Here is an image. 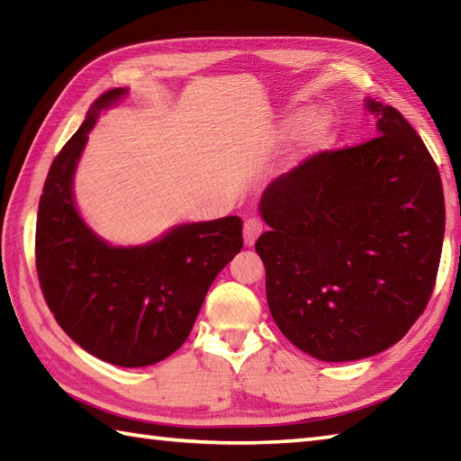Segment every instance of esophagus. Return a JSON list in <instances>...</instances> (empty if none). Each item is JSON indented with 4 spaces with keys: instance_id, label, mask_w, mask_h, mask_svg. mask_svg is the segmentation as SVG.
Listing matches in <instances>:
<instances>
[{
    "instance_id": "esophagus-1",
    "label": "esophagus",
    "mask_w": 461,
    "mask_h": 461,
    "mask_svg": "<svg viewBox=\"0 0 461 461\" xmlns=\"http://www.w3.org/2000/svg\"><path fill=\"white\" fill-rule=\"evenodd\" d=\"M261 231H264V223H261V220L248 218L246 223H243V241H246V246H254Z\"/></svg>"
}]
</instances>
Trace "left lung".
<instances>
[{
	"label": "left lung",
	"mask_w": 461,
	"mask_h": 461,
	"mask_svg": "<svg viewBox=\"0 0 461 461\" xmlns=\"http://www.w3.org/2000/svg\"><path fill=\"white\" fill-rule=\"evenodd\" d=\"M377 135L323 149L261 195L256 251L284 336L323 362L380 354L434 292L446 230L434 158L405 117L367 99Z\"/></svg>",
	"instance_id": "1"
}]
</instances>
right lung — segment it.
<instances>
[{
    "mask_svg": "<svg viewBox=\"0 0 461 461\" xmlns=\"http://www.w3.org/2000/svg\"><path fill=\"white\" fill-rule=\"evenodd\" d=\"M123 94L99 95L53 159L40 197L35 267L45 303L77 346L113 366L143 367L184 346L215 276L243 246V223L230 215L179 225L141 248H112L87 230L71 179L97 112Z\"/></svg>",
    "mask_w": 461,
    "mask_h": 461,
    "instance_id": "add662e5",
    "label": "right lung"
}]
</instances>
